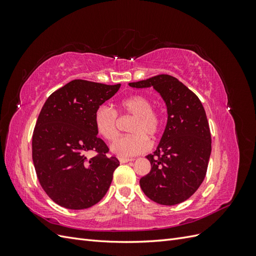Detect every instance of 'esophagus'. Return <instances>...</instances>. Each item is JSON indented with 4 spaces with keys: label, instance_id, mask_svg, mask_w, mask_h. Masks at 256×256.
I'll use <instances>...</instances> for the list:
<instances>
[{
    "label": "esophagus",
    "instance_id": "1",
    "mask_svg": "<svg viewBox=\"0 0 256 256\" xmlns=\"http://www.w3.org/2000/svg\"><path fill=\"white\" fill-rule=\"evenodd\" d=\"M134 159H130V158H120V164H127L129 161H132Z\"/></svg>",
    "mask_w": 256,
    "mask_h": 256
}]
</instances>
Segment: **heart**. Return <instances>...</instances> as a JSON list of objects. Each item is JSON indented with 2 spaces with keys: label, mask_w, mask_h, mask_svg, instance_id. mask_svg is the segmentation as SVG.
<instances>
[{
  "label": "heart",
  "mask_w": 256,
  "mask_h": 256,
  "mask_svg": "<svg viewBox=\"0 0 256 256\" xmlns=\"http://www.w3.org/2000/svg\"><path fill=\"white\" fill-rule=\"evenodd\" d=\"M120 112L134 116L129 131L132 134L124 136L111 145V152L122 158L141 154L150 150L152 138H156L161 130L162 116L152 108L150 97L136 94L122 99L120 102ZM97 134L106 141H114L118 136V115L113 108L102 104L94 114Z\"/></svg>",
  "instance_id": "b5f03b06"
}]
</instances>
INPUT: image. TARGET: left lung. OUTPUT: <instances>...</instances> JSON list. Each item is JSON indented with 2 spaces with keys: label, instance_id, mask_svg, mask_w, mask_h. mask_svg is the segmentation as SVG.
Wrapping results in <instances>:
<instances>
[{
  "label": "left lung",
  "instance_id": "obj_1",
  "mask_svg": "<svg viewBox=\"0 0 256 256\" xmlns=\"http://www.w3.org/2000/svg\"><path fill=\"white\" fill-rule=\"evenodd\" d=\"M129 85L152 86L168 109L161 141L154 154L146 156L152 170L140 180L141 189L158 204H180L198 189L206 176L212 136L204 106L194 92L172 76L158 74Z\"/></svg>",
  "mask_w": 256,
  "mask_h": 256
}]
</instances>
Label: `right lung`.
<instances>
[{
  "instance_id": "1",
  "label": "right lung",
  "mask_w": 256,
  "mask_h": 256,
  "mask_svg": "<svg viewBox=\"0 0 256 256\" xmlns=\"http://www.w3.org/2000/svg\"><path fill=\"white\" fill-rule=\"evenodd\" d=\"M120 88L72 80L42 106L33 132V162L42 189L62 207H92L110 187L120 161L106 157L109 147L97 136L94 114ZM92 150L98 154L88 160Z\"/></svg>"
}]
</instances>
